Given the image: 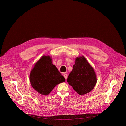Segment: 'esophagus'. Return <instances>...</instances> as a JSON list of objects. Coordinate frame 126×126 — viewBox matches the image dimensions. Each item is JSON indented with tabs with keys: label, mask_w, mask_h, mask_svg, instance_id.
<instances>
[{
	"label": "esophagus",
	"mask_w": 126,
	"mask_h": 126,
	"mask_svg": "<svg viewBox=\"0 0 126 126\" xmlns=\"http://www.w3.org/2000/svg\"><path fill=\"white\" fill-rule=\"evenodd\" d=\"M63 76H64V77H65V79H66V80L67 79V74L64 73V74H63Z\"/></svg>",
	"instance_id": "1"
}]
</instances>
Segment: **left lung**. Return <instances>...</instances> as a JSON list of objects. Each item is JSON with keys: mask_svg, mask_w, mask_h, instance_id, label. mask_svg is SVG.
<instances>
[{"mask_svg": "<svg viewBox=\"0 0 126 126\" xmlns=\"http://www.w3.org/2000/svg\"><path fill=\"white\" fill-rule=\"evenodd\" d=\"M97 82L95 72L86 59L83 56L77 57L67 78L69 84L77 93L82 95L91 91Z\"/></svg>", "mask_w": 126, "mask_h": 126, "instance_id": "left-lung-1", "label": "left lung"}]
</instances>
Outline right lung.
Segmentation results:
<instances>
[{"label": "right lung", "mask_w": 126, "mask_h": 126, "mask_svg": "<svg viewBox=\"0 0 126 126\" xmlns=\"http://www.w3.org/2000/svg\"><path fill=\"white\" fill-rule=\"evenodd\" d=\"M30 82L39 94L48 95L57 85L65 82V79L52 64L50 56H43L35 63L30 72Z\"/></svg>", "instance_id": "obj_1"}]
</instances>
